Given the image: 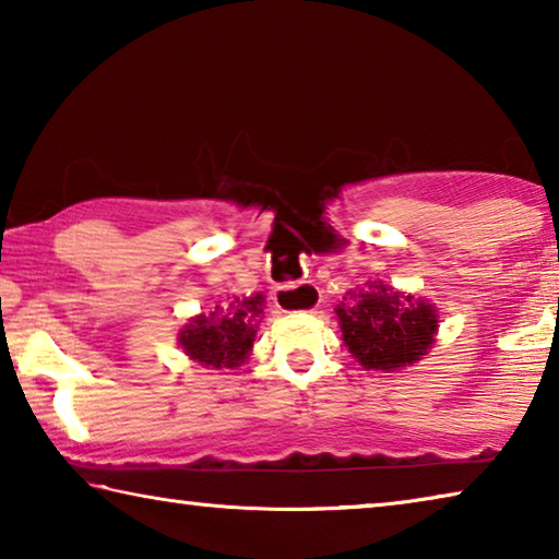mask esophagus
<instances>
[{
	"mask_svg": "<svg viewBox=\"0 0 559 559\" xmlns=\"http://www.w3.org/2000/svg\"><path fill=\"white\" fill-rule=\"evenodd\" d=\"M273 300L283 310H316L318 288L310 283H296V286H278Z\"/></svg>",
	"mask_w": 559,
	"mask_h": 559,
	"instance_id": "1",
	"label": "esophagus"
}]
</instances>
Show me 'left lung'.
Returning <instances> with one entry per match:
<instances>
[{"label":"left lung","instance_id":"left-lung-1","mask_svg":"<svg viewBox=\"0 0 559 559\" xmlns=\"http://www.w3.org/2000/svg\"><path fill=\"white\" fill-rule=\"evenodd\" d=\"M340 330L349 353L367 370L392 372L427 355L439 320L429 302L370 281L349 290L337 306Z\"/></svg>","mask_w":559,"mask_h":559}]
</instances>
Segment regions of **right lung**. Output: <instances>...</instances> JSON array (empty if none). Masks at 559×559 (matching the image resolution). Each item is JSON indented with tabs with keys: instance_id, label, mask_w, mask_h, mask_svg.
<instances>
[{
	"instance_id": "1",
	"label": "right lung",
	"mask_w": 559,
	"mask_h": 559,
	"mask_svg": "<svg viewBox=\"0 0 559 559\" xmlns=\"http://www.w3.org/2000/svg\"><path fill=\"white\" fill-rule=\"evenodd\" d=\"M263 316V296L234 298L226 306H216L210 316H197L189 320L179 345L185 353L206 367H239L249 357L257 337V325Z\"/></svg>"
}]
</instances>
